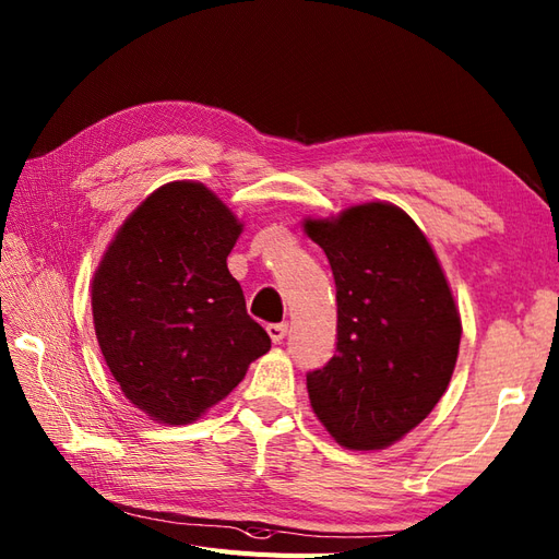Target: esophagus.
<instances>
[{"mask_svg": "<svg viewBox=\"0 0 559 559\" xmlns=\"http://www.w3.org/2000/svg\"><path fill=\"white\" fill-rule=\"evenodd\" d=\"M267 336L272 338V344H280L284 336H287V322H277V324H267Z\"/></svg>", "mask_w": 559, "mask_h": 559, "instance_id": "34e87169", "label": "esophagus"}]
</instances>
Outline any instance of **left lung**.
<instances>
[{"mask_svg": "<svg viewBox=\"0 0 559 559\" xmlns=\"http://www.w3.org/2000/svg\"><path fill=\"white\" fill-rule=\"evenodd\" d=\"M336 284V353L306 377L312 413L348 451H384L441 401L462 322L427 235L403 209L367 201L306 217Z\"/></svg>", "mask_w": 559, "mask_h": 559, "instance_id": "1", "label": "left lung"}]
</instances>
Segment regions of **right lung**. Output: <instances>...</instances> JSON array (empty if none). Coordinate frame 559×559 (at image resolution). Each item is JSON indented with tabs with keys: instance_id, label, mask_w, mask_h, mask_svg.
<instances>
[{
	"instance_id": "1",
	"label": "right lung",
	"mask_w": 559,
	"mask_h": 559,
	"mask_svg": "<svg viewBox=\"0 0 559 559\" xmlns=\"http://www.w3.org/2000/svg\"><path fill=\"white\" fill-rule=\"evenodd\" d=\"M241 229L206 185L175 180L126 217L94 270L102 356L126 399L160 425L199 419L270 350L227 270Z\"/></svg>"
}]
</instances>
